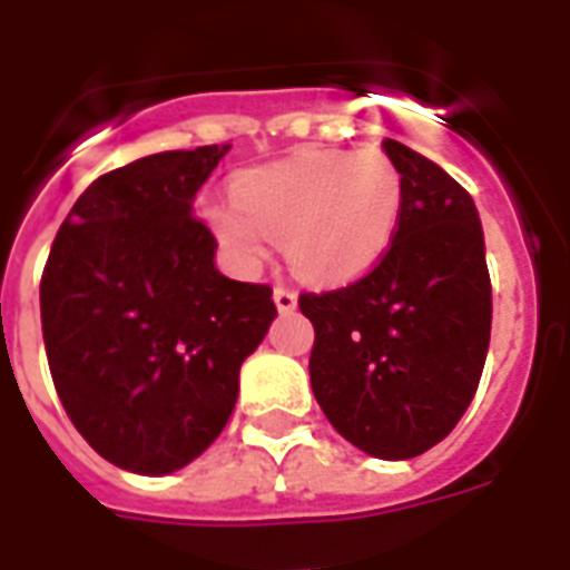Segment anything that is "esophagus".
<instances>
[{"mask_svg": "<svg viewBox=\"0 0 570 570\" xmlns=\"http://www.w3.org/2000/svg\"><path fill=\"white\" fill-rule=\"evenodd\" d=\"M274 305L281 314H293L298 308V296L293 289H286V286H274Z\"/></svg>", "mask_w": 570, "mask_h": 570, "instance_id": "34e87169", "label": "esophagus"}]
</instances>
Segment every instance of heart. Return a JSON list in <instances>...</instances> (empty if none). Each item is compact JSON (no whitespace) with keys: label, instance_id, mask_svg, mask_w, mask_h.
I'll list each match as a JSON object with an SVG mask.
<instances>
[{"label":"heart","instance_id":"heart-1","mask_svg":"<svg viewBox=\"0 0 570 570\" xmlns=\"http://www.w3.org/2000/svg\"><path fill=\"white\" fill-rule=\"evenodd\" d=\"M403 213V176L379 149H305L240 174L235 200L207 223L240 272H259L284 237L286 262L311 284L338 286L372 272Z\"/></svg>","mask_w":570,"mask_h":570}]
</instances>
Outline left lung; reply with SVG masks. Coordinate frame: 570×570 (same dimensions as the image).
<instances>
[{
	"instance_id": "left-lung-1",
	"label": "left lung",
	"mask_w": 570,
	"mask_h": 570,
	"mask_svg": "<svg viewBox=\"0 0 570 570\" xmlns=\"http://www.w3.org/2000/svg\"><path fill=\"white\" fill-rule=\"evenodd\" d=\"M403 176L391 249L363 281L305 293L311 387L342 436L382 461L445 440L476 394L491 338V281L473 198L440 164L396 140Z\"/></svg>"
}]
</instances>
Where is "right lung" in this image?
I'll list each match as a JSON object with an SVG mask.
<instances>
[{"instance_id": "obj_1", "label": "right lung", "mask_w": 570, "mask_h": 570, "mask_svg": "<svg viewBox=\"0 0 570 570\" xmlns=\"http://www.w3.org/2000/svg\"><path fill=\"white\" fill-rule=\"evenodd\" d=\"M228 146L158 151L94 179L45 265L42 335L69 421L109 464L164 476L232 419L272 286L216 268L195 195Z\"/></svg>"}]
</instances>
